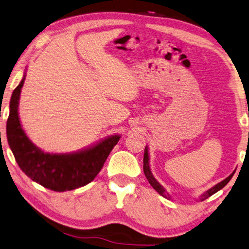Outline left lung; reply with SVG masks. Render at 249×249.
Returning a JSON list of instances; mask_svg holds the SVG:
<instances>
[{"instance_id":"left-lung-1","label":"left lung","mask_w":249,"mask_h":249,"mask_svg":"<svg viewBox=\"0 0 249 249\" xmlns=\"http://www.w3.org/2000/svg\"><path fill=\"white\" fill-rule=\"evenodd\" d=\"M143 173H144V175H146V177L148 179L149 183H150V185L152 186V188H154L157 191V193H159L164 198H170L169 194L166 193V190L163 189V187L160 185L158 181L156 180V179L154 178V176H152V174H151L150 168H149V155H148L147 147H146V149H144V155H143ZM232 176H234V173H232L231 176H229V177H227L226 179H225V180H223V181L219 182V183H217V185L215 187H213L212 189H209L208 191H206V193L200 197V200L207 199L208 197L213 196V194H216L218 190H220L221 188H224V187L226 186L227 183L229 182V180H231Z\"/></svg>"}]
</instances>
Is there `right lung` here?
<instances>
[{
  "instance_id": "1",
  "label": "right lung",
  "mask_w": 249,
  "mask_h": 249,
  "mask_svg": "<svg viewBox=\"0 0 249 249\" xmlns=\"http://www.w3.org/2000/svg\"><path fill=\"white\" fill-rule=\"evenodd\" d=\"M24 79L11 97L6 124L7 141L18 167L33 181L53 191L73 190L88 185L100 173L120 136L107 138L94 147L75 154L54 155L40 150L26 137L18 120V99Z\"/></svg>"
}]
</instances>
